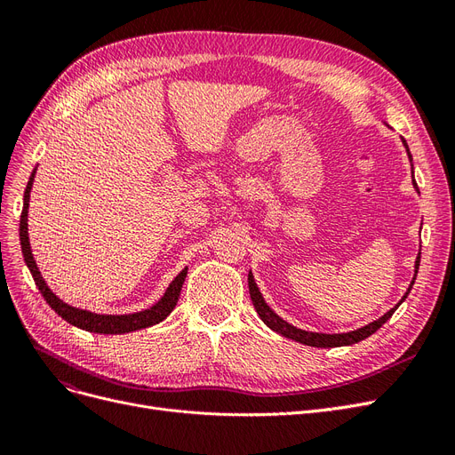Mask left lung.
Here are the masks:
<instances>
[{"label": "left lung", "instance_id": "1", "mask_svg": "<svg viewBox=\"0 0 455 455\" xmlns=\"http://www.w3.org/2000/svg\"><path fill=\"white\" fill-rule=\"evenodd\" d=\"M385 125H387V123H385ZM403 144H404V148H406L408 159H410V163H411V156H410V149H408L406 140H403ZM411 176H414V164H411ZM411 182H414V188H416V191L419 194V189H418L416 180H411ZM419 258H421V252H418V258H416L414 279H411V283H410V286H408V291H406V294L401 298V301H398V304H396L393 309H389L387 313H385L383 316H379L378 321L370 323V324H366V326H363V328L351 330V332H346V334H321V332H307V330L296 328V326H292V324H288L286 321H283L281 316H279L277 313H275V311L266 304V299H264V296H261L259 288H258V284H256V281H254V275H252V271H249V292H251L252 304H254L256 313L259 315V319L264 321V323L273 330V332H277V334H281V336H284V338H288V339H294V341L304 343V346H309V347H341V346H353V343H359V341L366 339L368 336L374 334L378 328H381L385 323H387V321L391 319V315L398 309V306H401L403 301L408 298V294H410V291H411V286H414L418 269H419Z\"/></svg>", "mask_w": 455, "mask_h": 455}]
</instances>
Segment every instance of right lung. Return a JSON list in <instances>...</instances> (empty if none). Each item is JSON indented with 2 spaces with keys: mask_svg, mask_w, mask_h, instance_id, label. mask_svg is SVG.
<instances>
[{
  "mask_svg": "<svg viewBox=\"0 0 455 455\" xmlns=\"http://www.w3.org/2000/svg\"><path fill=\"white\" fill-rule=\"evenodd\" d=\"M34 176H36V169H34L30 180H28V186H26V191H24V206H22V214H20V246H22L24 261L32 273L36 286L39 288L41 296L45 298L51 309L54 313H59L66 323H70L81 330H87V332H94V334H127V332H134V330L154 326V324L161 323L163 319H167L171 311L176 307L178 298H180V291H182V284L186 281L188 267H184L180 273L176 275L174 281L169 284V288L164 291L163 298L157 301L156 306H151L149 309H144L139 313H129V315L91 313L87 309L68 306L66 301H62L57 294L51 291L45 279L41 277V273L37 269V264H36L34 254H32L30 239H28V206H30V191H32V184H34Z\"/></svg>",
  "mask_w": 455,
  "mask_h": 455,
  "instance_id": "1",
  "label": "right lung"
}]
</instances>
